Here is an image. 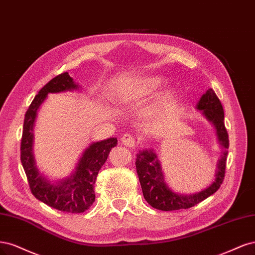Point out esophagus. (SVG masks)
Instances as JSON below:
<instances>
[{
	"label": "esophagus",
	"instance_id": "esophagus-1",
	"mask_svg": "<svg viewBox=\"0 0 255 255\" xmlns=\"http://www.w3.org/2000/svg\"><path fill=\"white\" fill-rule=\"evenodd\" d=\"M121 139H122V143L127 147H133L135 144V138L129 133H125L122 136Z\"/></svg>",
	"mask_w": 255,
	"mask_h": 255
}]
</instances>
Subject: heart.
<instances>
[{
	"instance_id": "heart-1",
	"label": "heart",
	"mask_w": 255,
	"mask_h": 255,
	"mask_svg": "<svg viewBox=\"0 0 255 255\" xmlns=\"http://www.w3.org/2000/svg\"><path fill=\"white\" fill-rule=\"evenodd\" d=\"M162 84V79L158 76L144 78L137 83L120 86L116 91V98L120 102H126L132 98L145 95L153 91Z\"/></svg>"
}]
</instances>
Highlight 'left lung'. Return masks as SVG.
<instances>
[{
  "instance_id": "obj_1",
  "label": "left lung",
  "mask_w": 255,
  "mask_h": 255,
  "mask_svg": "<svg viewBox=\"0 0 255 255\" xmlns=\"http://www.w3.org/2000/svg\"><path fill=\"white\" fill-rule=\"evenodd\" d=\"M196 108L216 129L217 138L224 148L221 158L217 163L215 180L207 188L193 195H181L172 192L164 181V175L160 161L152 149H144L136 153L135 167L139 183L142 186L145 200L152 208L161 211H176L188 209L207 199L208 197L218 191L225 179L227 149L229 148V135L225 127L224 108L219 98L213 89L207 90L197 104Z\"/></svg>"
}]
</instances>
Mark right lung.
Listing matches in <instances>:
<instances>
[{"mask_svg": "<svg viewBox=\"0 0 255 255\" xmlns=\"http://www.w3.org/2000/svg\"><path fill=\"white\" fill-rule=\"evenodd\" d=\"M69 73L59 74L40 90L25 113L21 138V163L25 171L31 194L51 208L68 213H83L95 201L94 184L98 171L107 161L112 147L117 146V137H110L90 145L81 155L73 174L60 181L52 183L39 172L36 166L32 141L37 111L48 93H59L77 90Z\"/></svg>", "mask_w": 255, "mask_h": 255, "instance_id": "obj_1", "label": "right lung"}]
</instances>
